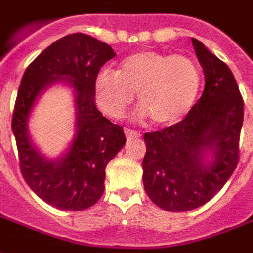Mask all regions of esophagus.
Listing matches in <instances>:
<instances>
[{"label":"esophagus","instance_id":"esophagus-1","mask_svg":"<svg viewBox=\"0 0 253 253\" xmlns=\"http://www.w3.org/2000/svg\"><path fill=\"white\" fill-rule=\"evenodd\" d=\"M125 134H126L127 139H132V138L139 137V132L135 130H130V128H125Z\"/></svg>","mask_w":253,"mask_h":253}]
</instances>
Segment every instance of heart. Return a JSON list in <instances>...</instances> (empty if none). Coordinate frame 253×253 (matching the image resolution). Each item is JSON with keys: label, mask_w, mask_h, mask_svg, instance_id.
Wrapping results in <instances>:
<instances>
[{"label": "heart", "mask_w": 253, "mask_h": 253, "mask_svg": "<svg viewBox=\"0 0 253 253\" xmlns=\"http://www.w3.org/2000/svg\"><path fill=\"white\" fill-rule=\"evenodd\" d=\"M201 84V69L192 58L148 50L127 57L118 73L101 70L94 78V100L105 115L119 119L137 93L138 116L170 126L194 107Z\"/></svg>", "instance_id": "b5f03b06"}]
</instances>
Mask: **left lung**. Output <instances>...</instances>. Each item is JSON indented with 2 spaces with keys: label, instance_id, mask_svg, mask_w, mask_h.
Listing matches in <instances>:
<instances>
[{
  "label": "left lung",
  "instance_id": "1",
  "mask_svg": "<svg viewBox=\"0 0 253 253\" xmlns=\"http://www.w3.org/2000/svg\"><path fill=\"white\" fill-rule=\"evenodd\" d=\"M205 73L201 99L179 123L146 132L143 187L150 201L167 211L205 205L221 190L239 163L244 101L233 73L192 38Z\"/></svg>",
  "mask_w": 253,
  "mask_h": 253
}]
</instances>
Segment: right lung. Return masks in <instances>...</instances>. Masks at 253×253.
I'll return each mask as SVG.
<instances>
[{
	"label": "right lung",
	"instance_id": "add662e5",
	"mask_svg": "<svg viewBox=\"0 0 253 253\" xmlns=\"http://www.w3.org/2000/svg\"><path fill=\"white\" fill-rule=\"evenodd\" d=\"M114 57L107 43L70 34L42 51L21 78L12 119L21 175L36 195L59 210L93 206L104 192L105 167L126 143L123 127L103 116L94 103V78ZM57 82L75 90L76 132L67 153L48 160L30 141L28 119L37 97Z\"/></svg>",
	"mask_w": 253,
	"mask_h": 253
}]
</instances>
